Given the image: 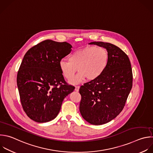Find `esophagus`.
<instances>
[{
	"mask_svg": "<svg viewBox=\"0 0 153 153\" xmlns=\"http://www.w3.org/2000/svg\"><path fill=\"white\" fill-rule=\"evenodd\" d=\"M79 88H80V86H76L75 87V91H79Z\"/></svg>",
	"mask_w": 153,
	"mask_h": 153,
	"instance_id": "esophagus-1",
	"label": "esophagus"
}]
</instances>
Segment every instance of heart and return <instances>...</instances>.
Returning <instances> with one entry per match:
<instances>
[{
	"label": "heart",
	"instance_id": "heart-1",
	"mask_svg": "<svg viewBox=\"0 0 153 153\" xmlns=\"http://www.w3.org/2000/svg\"><path fill=\"white\" fill-rule=\"evenodd\" d=\"M109 62V54L106 48L101 46H87L73 52L69 60H61L59 68L64 77L72 80L77 69L80 73L72 80L77 83L86 78L89 80L97 79L105 70Z\"/></svg>",
	"mask_w": 153,
	"mask_h": 153
}]
</instances>
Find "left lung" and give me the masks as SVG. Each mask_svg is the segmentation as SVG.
<instances>
[{
  "label": "left lung",
  "instance_id": "8db88e82",
  "mask_svg": "<svg viewBox=\"0 0 153 153\" xmlns=\"http://www.w3.org/2000/svg\"><path fill=\"white\" fill-rule=\"evenodd\" d=\"M106 48L108 65L97 79L83 84L79 110L93 125H102L116 118L125 106L133 85V73L128 56L118 47L108 42H91Z\"/></svg>",
  "mask_w": 153,
  "mask_h": 153
}]
</instances>
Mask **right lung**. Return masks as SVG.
<instances>
[{
  "mask_svg": "<svg viewBox=\"0 0 153 153\" xmlns=\"http://www.w3.org/2000/svg\"><path fill=\"white\" fill-rule=\"evenodd\" d=\"M72 45L46 39L30 48L22 60L17 83L22 108L31 120L46 123L59 114L64 98L75 87L66 82L59 62Z\"/></svg>",
  "mask_w": 153,
  "mask_h": 153,
  "instance_id": "1",
  "label": "right lung"
}]
</instances>
